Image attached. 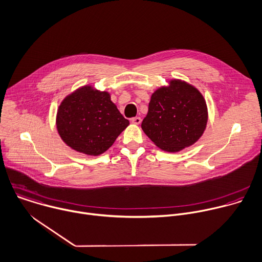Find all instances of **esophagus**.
Here are the masks:
<instances>
[{
    "label": "esophagus",
    "instance_id": "obj_1",
    "mask_svg": "<svg viewBox=\"0 0 262 262\" xmlns=\"http://www.w3.org/2000/svg\"><path fill=\"white\" fill-rule=\"evenodd\" d=\"M131 122H132L133 124H135V125H138V124H140L141 119H140L139 117H135V118H132V119H131Z\"/></svg>",
    "mask_w": 262,
    "mask_h": 262
}]
</instances>
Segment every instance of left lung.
Here are the masks:
<instances>
[{
  "label": "left lung",
  "mask_w": 262,
  "mask_h": 262,
  "mask_svg": "<svg viewBox=\"0 0 262 262\" xmlns=\"http://www.w3.org/2000/svg\"><path fill=\"white\" fill-rule=\"evenodd\" d=\"M206 122V104L199 91L185 81L171 80L168 88L151 95L141 128L161 149L178 151L199 139Z\"/></svg>",
  "instance_id": "obj_1"
}]
</instances>
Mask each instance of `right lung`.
Returning <instances> with one entry per match:
<instances>
[{"label": "right lung", "instance_id": "right-lung-1", "mask_svg": "<svg viewBox=\"0 0 262 262\" xmlns=\"http://www.w3.org/2000/svg\"><path fill=\"white\" fill-rule=\"evenodd\" d=\"M128 125L107 92L88 85L67 96L57 115L58 132L64 142L90 156L107 150Z\"/></svg>", "mask_w": 262, "mask_h": 262}]
</instances>
